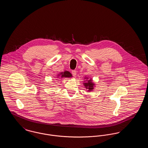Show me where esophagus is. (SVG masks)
<instances>
[{
	"label": "esophagus",
	"instance_id": "esophagus-1",
	"mask_svg": "<svg viewBox=\"0 0 148 148\" xmlns=\"http://www.w3.org/2000/svg\"><path fill=\"white\" fill-rule=\"evenodd\" d=\"M71 74H72L73 76L75 77L77 75V71H75V70H73V71H71Z\"/></svg>",
	"mask_w": 148,
	"mask_h": 148
}]
</instances>
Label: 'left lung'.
Listing matches in <instances>:
<instances>
[{"instance_id":"obj_1","label":"left lung","mask_w":148,"mask_h":148,"mask_svg":"<svg viewBox=\"0 0 148 148\" xmlns=\"http://www.w3.org/2000/svg\"><path fill=\"white\" fill-rule=\"evenodd\" d=\"M94 84L91 82V79L88 80V83H84L85 86L86 87V89H88L89 90H91L92 89H93V86H94Z\"/></svg>"}]
</instances>
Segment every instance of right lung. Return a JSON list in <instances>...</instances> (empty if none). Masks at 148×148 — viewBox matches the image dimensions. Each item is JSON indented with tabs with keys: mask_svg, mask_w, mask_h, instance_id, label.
<instances>
[{
	"mask_svg": "<svg viewBox=\"0 0 148 148\" xmlns=\"http://www.w3.org/2000/svg\"><path fill=\"white\" fill-rule=\"evenodd\" d=\"M61 74V77H71L72 76V75L71 74V73H69L68 71H65L64 73H62L60 74Z\"/></svg>",
	"mask_w": 148,
	"mask_h": 148,
	"instance_id": "obj_1",
	"label": "right lung"
}]
</instances>
